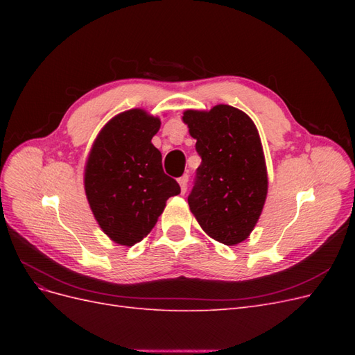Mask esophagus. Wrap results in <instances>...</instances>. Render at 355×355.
I'll use <instances>...</instances> for the list:
<instances>
[{"label": "esophagus", "instance_id": "34e87169", "mask_svg": "<svg viewBox=\"0 0 355 355\" xmlns=\"http://www.w3.org/2000/svg\"><path fill=\"white\" fill-rule=\"evenodd\" d=\"M178 182H179V185H180V192H182V194H185V192H187V185H188V176L185 175V176L179 178Z\"/></svg>", "mask_w": 355, "mask_h": 355}]
</instances>
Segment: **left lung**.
<instances>
[{
	"label": "left lung",
	"instance_id": "obj_1",
	"mask_svg": "<svg viewBox=\"0 0 355 355\" xmlns=\"http://www.w3.org/2000/svg\"><path fill=\"white\" fill-rule=\"evenodd\" d=\"M182 120L201 157L189 209L209 237L237 245L249 239L268 194L259 132L245 112L222 103L187 110Z\"/></svg>",
	"mask_w": 355,
	"mask_h": 355
}]
</instances>
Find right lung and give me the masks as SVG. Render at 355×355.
<instances>
[{
	"label": "right lung",
	"instance_id": "1",
	"mask_svg": "<svg viewBox=\"0 0 355 355\" xmlns=\"http://www.w3.org/2000/svg\"><path fill=\"white\" fill-rule=\"evenodd\" d=\"M161 121L145 110L116 114L96 136L84 167V189L96 222L120 245L151 232L166 201L180 187L161 166L153 145Z\"/></svg>",
	"mask_w": 355,
	"mask_h": 355
}]
</instances>
